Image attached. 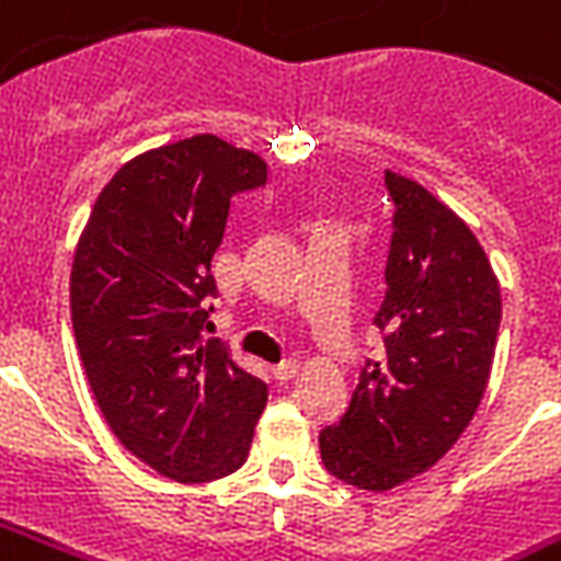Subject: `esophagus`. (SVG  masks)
Listing matches in <instances>:
<instances>
[{
  "label": "esophagus",
  "instance_id": "obj_1",
  "mask_svg": "<svg viewBox=\"0 0 561 561\" xmlns=\"http://www.w3.org/2000/svg\"><path fill=\"white\" fill-rule=\"evenodd\" d=\"M297 376V362H279L273 364V379H279V382H288Z\"/></svg>",
  "mask_w": 561,
  "mask_h": 561
}]
</instances>
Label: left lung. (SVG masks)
I'll return each instance as SVG.
<instances>
[{
    "label": "left lung",
    "mask_w": 561,
    "mask_h": 561,
    "mask_svg": "<svg viewBox=\"0 0 561 561\" xmlns=\"http://www.w3.org/2000/svg\"><path fill=\"white\" fill-rule=\"evenodd\" d=\"M394 206L386 297L374 324L386 348L364 358L346 413L319 431L336 480L394 489L449 453L483 401L501 291L480 242L422 185L386 172Z\"/></svg>",
    "instance_id": "1"
}]
</instances>
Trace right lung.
<instances>
[{
	"label": "right lung",
	"mask_w": 561,
	"mask_h": 561,
	"mask_svg": "<svg viewBox=\"0 0 561 561\" xmlns=\"http://www.w3.org/2000/svg\"><path fill=\"white\" fill-rule=\"evenodd\" d=\"M264 185L257 154L191 136L121 167L78 242L69 297L93 398L117 440L179 483L242 468L267 407V382L203 336L230 199Z\"/></svg>",
	"instance_id": "1"
}]
</instances>
